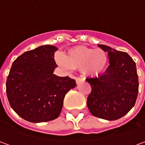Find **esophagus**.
I'll list each match as a JSON object with an SVG mask.
<instances>
[{"instance_id": "1", "label": "esophagus", "mask_w": 145, "mask_h": 145, "mask_svg": "<svg viewBox=\"0 0 145 145\" xmlns=\"http://www.w3.org/2000/svg\"><path fill=\"white\" fill-rule=\"evenodd\" d=\"M75 80H76V83H77V84H79V83L82 82V81H83V79L80 78H76Z\"/></svg>"}]
</instances>
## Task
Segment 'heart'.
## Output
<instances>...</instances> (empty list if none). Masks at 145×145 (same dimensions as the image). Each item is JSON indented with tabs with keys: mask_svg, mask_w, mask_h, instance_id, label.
<instances>
[{
	"mask_svg": "<svg viewBox=\"0 0 145 145\" xmlns=\"http://www.w3.org/2000/svg\"><path fill=\"white\" fill-rule=\"evenodd\" d=\"M56 60L63 69L82 70V74L88 77L100 75L109 63V57L105 50L82 46L71 49L64 56L58 55Z\"/></svg>",
	"mask_w": 145,
	"mask_h": 145,
	"instance_id": "b5f03b06",
	"label": "heart"
}]
</instances>
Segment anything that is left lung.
I'll use <instances>...</instances> for the list:
<instances>
[{"label": "left lung", "instance_id": "left-lung-1", "mask_svg": "<svg viewBox=\"0 0 145 145\" xmlns=\"http://www.w3.org/2000/svg\"><path fill=\"white\" fill-rule=\"evenodd\" d=\"M98 46L108 53L109 66L103 74L86 79L91 87L87 106L95 116L116 120L126 115L136 103L139 86L136 63L125 52Z\"/></svg>", "mask_w": 145, "mask_h": 145}]
</instances>
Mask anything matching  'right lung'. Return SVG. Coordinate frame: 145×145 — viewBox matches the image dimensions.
<instances>
[{
	"mask_svg": "<svg viewBox=\"0 0 145 145\" xmlns=\"http://www.w3.org/2000/svg\"><path fill=\"white\" fill-rule=\"evenodd\" d=\"M52 45L27 51L14 60L6 82L10 106L22 118L32 123L57 119L65 95L76 87L75 80L54 74L57 67Z\"/></svg>",
	"mask_w": 145,
	"mask_h": 145,
	"instance_id": "obj_1",
	"label": "right lung"
}]
</instances>
